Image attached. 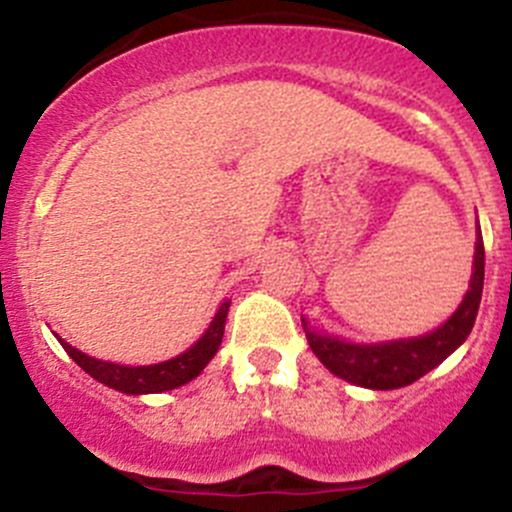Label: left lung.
I'll use <instances>...</instances> for the list:
<instances>
[{"mask_svg":"<svg viewBox=\"0 0 512 512\" xmlns=\"http://www.w3.org/2000/svg\"><path fill=\"white\" fill-rule=\"evenodd\" d=\"M485 277V247L483 235L478 227V242H475L473 277L458 310L438 327L420 337L390 342H372V345H357V342L340 340V337L325 335L312 330L302 317V330L317 360L342 380L370 390H395L405 388L410 382L420 380L425 372L438 367L450 352L458 350L470 335L478 315L480 297H483Z\"/></svg>","mask_w":512,"mask_h":512,"instance_id":"obj_1","label":"left lung"}]
</instances>
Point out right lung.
Listing matches in <instances>:
<instances>
[{"label": "right lung", "instance_id": "1", "mask_svg": "<svg viewBox=\"0 0 512 512\" xmlns=\"http://www.w3.org/2000/svg\"><path fill=\"white\" fill-rule=\"evenodd\" d=\"M227 310H230V300H225L217 310L215 320L210 322V327L205 330V335L185 350L182 355L172 357L167 362H157V365H117V362L97 360V357L84 355L82 350L69 345L67 340L57 337L62 342V347L67 350V355L82 367L87 375H92L94 380L107 385V388L119 390V393L127 395H147V393H165V390H175L185 382L195 380L202 370L207 367V362L215 357V352L220 350L222 335H225V320Z\"/></svg>", "mask_w": 512, "mask_h": 512}]
</instances>
